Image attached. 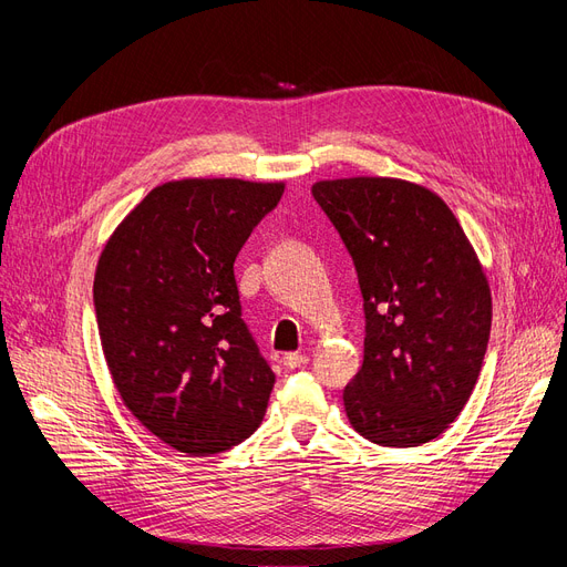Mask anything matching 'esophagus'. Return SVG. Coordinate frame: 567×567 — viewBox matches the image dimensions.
Returning a JSON list of instances; mask_svg holds the SVG:
<instances>
[{
	"label": "esophagus",
	"mask_w": 567,
	"mask_h": 567,
	"mask_svg": "<svg viewBox=\"0 0 567 567\" xmlns=\"http://www.w3.org/2000/svg\"><path fill=\"white\" fill-rule=\"evenodd\" d=\"M307 364V354L302 352H286L284 354V367L286 369H300Z\"/></svg>",
	"instance_id": "34e87169"
}]
</instances>
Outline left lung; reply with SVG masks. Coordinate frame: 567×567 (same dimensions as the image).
<instances>
[{
	"label": "left lung",
	"instance_id": "1",
	"mask_svg": "<svg viewBox=\"0 0 567 567\" xmlns=\"http://www.w3.org/2000/svg\"><path fill=\"white\" fill-rule=\"evenodd\" d=\"M312 196L346 244L364 298V362L342 390L354 431L419 447L447 431L483 369L489 284L458 219L431 188L326 179Z\"/></svg>",
	"mask_w": 567,
	"mask_h": 567
}]
</instances>
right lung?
<instances>
[{
  "instance_id": "obj_1",
  "label": "right lung",
  "mask_w": 567,
  "mask_h": 567,
  "mask_svg": "<svg viewBox=\"0 0 567 567\" xmlns=\"http://www.w3.org/2000/svg\"><path fill=\"white\" fill-rule=\"evenodd\" d=\"M281 182H167L99 257L94 310L134 419L188 456L227 452L260 425L274 371L241 319L234 260L281 200Z\"/></svg>"
}]
</instances>
